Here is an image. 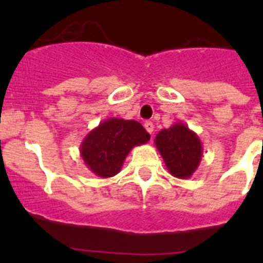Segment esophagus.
Here are the masks:
<instances>
[{
  "instance_id": "1",
  "label": "esophagus",
  "mask_w": 263,
  "mask_h": 263,
  "mask_svg": "<svg viewBox=\"0 0 263 263\" xmlns=\"http://www.w3.org/2000/svg\"><path fill=\"white\" fill-rule=\"evenodd\" d=\"M145 129L147 130L148 133H150L153 136V133H154V124H153L152 121H146V122H145Z\"/></svg>"
}]
</instances>
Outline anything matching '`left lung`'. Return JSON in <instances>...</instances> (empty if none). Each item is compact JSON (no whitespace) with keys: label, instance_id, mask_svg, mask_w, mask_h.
Masks as SVG:
<instances>
[{"label":"left lung","instance_id":"obj_1","mask_svg":"<svg viewBox=\"0 0 263 263\" xmlns=\"http://www.w3.org/2000/svg\"><path fill=\"white\" fill-rule=\"evenodd\" d=\"M154 143L168 173L178 179L191 178L203 158L200 138L183 122L160 130Z\"/></svg>","mask_w":263,"mask_h":263}]
</instances>
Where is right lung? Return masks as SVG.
<instances>
[{"label": "right lung", "mask_w": 263, "mask_h": 263, "mask_svg": "<svg viewBox=\"0 0 263 263\" xmlns=\"http://www.w3.org/2000/svg\"><path fill=\"white\" fill-rule=\"evenodd\" d=\"M150 134L138 121L111 117L100 122L80 145L85 166L100 178H110L122 168L134 146L147 143Z\"/></svg>", "instance_id": "obj_1"}]
</instances>
